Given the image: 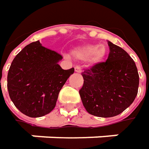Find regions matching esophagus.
<instances>
[{
  "instance_id": "obj_1",
  "label": "esophagus",
  "mask_w": 149,
  "mask_h": 149,
  "mask_svg": "<svg viewBox=\"0 0 149 149\" xmlns=\"http://www.w3.org/2000/svg\"><path fill=\"white\" fill-rule=\"evenodd\" d=\"M74 71L75 72H77V73H81V68H80V66H79V65H77V66H75V68H74Z\"/></svg>"
}]
</instances>
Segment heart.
I'll use <instances>...</instances> for the list:
<instances>
[{
	"label": "heart",
	"instance_id": "1",
	"mask_svg": "<svg viewBox=\"0 0 149 149\" xmlns=\"http://www.w3.org/2000/svg\"><path fill=\"white\" fill-rule=\"evenodd\" d=\"M107 54V49L104 45H95V44H86L78 47L72 51V54L74 58L86 60L89 59L90 63L92 64L100 63L104 58Z\"/></svg>",
	"mask_w": 149,
	"mask_h": 149
}]
</instances>
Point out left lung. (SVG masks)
I'll return each instance as SVG.
<instances>
[{
	"label": "left lung",
	"instance_id": "left-lung-1",
	"mask_svg": "<svg viewBox=\"0 0 149 149\" xmlns=\"http://www.w3.org/2000/svg\"><path fill=\"white\" fill-rule=\"evenodd\" d=\"M106 62L96 63L82 73L84 84L79 95L91 115L111 117L119 115L135 100L139 75L135 62L119 46L108 41Z\"/></svg>",
	"mask_w": 149,
	"mask_h": 149
}]
</instances>
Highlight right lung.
Wrapping results in <instances>:
<instances>
[{
  "label": "right lung",
  "mask_w": 149,
  "mask_h": 149,
  "mask_svg": "<svg viewBox=\"0 0 149 149\" xmlns=\"http://www.w3.org/2000/svg\"><path fill=\"white\" fill-rule=\"evenodd\" d=\"M57 52L31 42L14 58L7 74V89L15 107L24 115L40 117L55 107L58 93L74 69L63 70Z\"/></svg>",
  "instance_id": "1"
}]
</instances>
